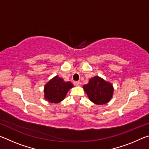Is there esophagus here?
<instances>
[{"label":"esophagus","mask_w":149,"mask_h":149,"mask_svg":"<svg viewBox=\"0 0 149 149\" xmlns=\"http://www.w3.org/2000/svg\"><path fill=\"white\" fill-rule=\"evenodd\" d=\"M74 85L75 86H80L81 85V82L80 81H75L74 82Z\"/></svg>","instance_id":"obj_1"}]
</instances>
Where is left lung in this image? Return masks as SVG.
I'll return each instance as SVG.
<instances>
[{
	"label": "left lung",
	"mask_w": 149,
	"mask_h": 149,
	"mask_svg": "<svg viewBox=\"0 0 149 149\" xmlns=\"http://www.w3.org/2000/svg\"><path fill=\"white\" fill-rule=\"evenodd\" d=\"M83 88L91 101L99 105L109 102L114 93L112 85L99 76L90 79L89 83L84 85Z\"/></svg>",
	"instance_id": "left-lung-1"
}]
</instances>
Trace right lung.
Returning a JSON list of instances; mask_svg holds the SVG:
<instances>
[{
    "mask_svg": "<svg viewBox=\"0 0 149 149\" xmlns=\"http://www.w3.org/2000/svg\"><path fill=\"white\" fill-rule=\"evenodd\" d=\"M73 87L71 82H65L56 75L45 85V99L49 102L58 103L65 99L67 93Z\"/></svg>",
    "mask_w": 149,
    "mask_h": 149,
    "instance_id": "obj_1",
    "label": "right lung"
}]
</instances>
